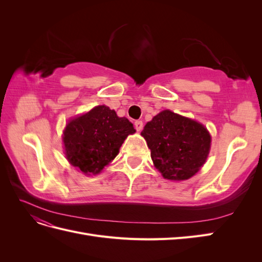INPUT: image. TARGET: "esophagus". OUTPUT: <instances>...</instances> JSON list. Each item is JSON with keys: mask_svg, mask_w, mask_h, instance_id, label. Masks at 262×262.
Masks as SVG:
<instances>
[{"mask_svg": "<svg viewBox=\"0 0 262 262\" xmlns=\"http://www.w3.org/2000/svg\"><path fill=\"white\" fill-rule=\"evenodd\" d=\"M134 128H136V130L138 132L142 131V129H143V122H142L141 120H137L136 122H134Z\"/></svg>", "mask_w": 262, "mask_h": 262, "instance_id": "34e87169", "label": "esophagus"}]
</instances>
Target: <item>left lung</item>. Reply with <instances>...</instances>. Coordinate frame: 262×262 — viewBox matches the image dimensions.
<instances>
[{
	"label": "left lung",
	"instance_id": "8db88e82",
	"mask_svg": "<svg viewBox=\"0 0 262 262\" xmlns=\"http://www.w3.org/2000/svg\"><path fill=\"white\" fill-rule=\"evenodd\" d=\"M141 136L146 140L155 167L169 180L192 177L210 152L211 137L207 128L170 110L156 115Z\"/></svg>",
	"mask_w": 262,
	"mask_h": 262
}]
</instances>
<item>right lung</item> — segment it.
Listing matches in <instances>:
<instances>
[{
  "label": "right lung",
  "mask_w": 262,
  "mask_h": 262,
  "mask_svg": "<svg viewBox=\"0 0 262 262\" xmlns=\"http://www.w3.org/2000/svg\"><path fill=\"white\" fill-rule=\"evenodd\" d=\"M136 129L126 118L118 117L107 106H97L71 120L63 133L66 155L84 173H98L119 153Z\"/></svg>",
  "instance_id": "add662e5"
}]
</instances>
